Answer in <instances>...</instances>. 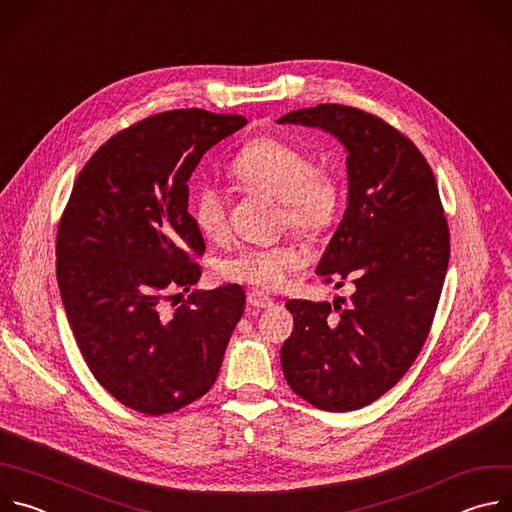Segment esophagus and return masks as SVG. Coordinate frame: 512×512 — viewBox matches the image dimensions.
<instances>
[{"label":"esophagus","mask_w":512,"mask_h":512,"mask_svg":"<svg viewBox=\"0 0 512 512\" xmlns=\"http://www.w3.org/2000/svg\"><path fill=\"white\" fill-rule=\"evenodd\" d=\"M247 304L257 308V310H267V308H273V300L265 294H261V291H251V294L247 296Z\"/></svg>","instance_id":"esophagus-1"}]
</instances>
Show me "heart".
<instances>
[{
	"mask_svg": "<svg viewBox=\"0 0 512 512\" xmlns=\"http://www.w3.org/2000/svg\"><path fill=\"white\" fill-rule=\"evenodd\" d=\"M229 176L245 192L275 198L279 223L304 239H318L336 223L342 204L340 182L330 170L314 166V160L296 145L269 135L255 137L231 160ZM190 214L204 239L223 241L227 237L229 204L218 186H198L190 198ZM300 265V251L279 243L239 249L221 261L218 273L229 281L275 291Z\"/></svg>",
	"mask_w": 512,
	"mask_h": 512,
	"instance_id": "b5f03b06",
	"label": "heart"
}]
</instances>
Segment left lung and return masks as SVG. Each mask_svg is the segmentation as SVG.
I'll return each mask as SVG.
<instances>
[{"instance_id":"obj_1","label":"left lung","mask_w":512,"mask_h":512,"mask_svg":"<svg viewBox=\"0 0 512 512\" xmlns=\"http://www.w3.org/2000/svg\"><path fill=\"white\" fill-rule=\"evenodd\" d=\"M277 123L320 127L348 154L346 210L316 273L354 294L334 306L289 300L281 367L314 407L354 411L401 381L429 334L450 261L444 206L415 143L377 115L324 103Z\"/></svg>"}]
</instances>
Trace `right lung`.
<instances>
[{
    "label": "right lung",
    "instance_id": "right-lung-1",
    "mask_svg": "<svg viewBox=\"0 0 512 512\" xmlns=\"http://www.w3.org/2000/svg\"><path fill=\"white\" fill-rule=\"evenodd\" d=\"M245 123L204 109L133 123L85 164L60 216L56 279L68 324L95 379L133 411L164 415L208 393L245 312L235 283L164 308L200 279L204 239L188 180Z\"/></svg>",
    "mask_w": 512,
    "mask_h": 512
}]
</instances>
